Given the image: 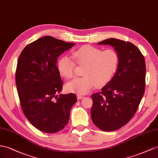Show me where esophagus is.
I'll list each match as a JSON object with an SVG mask.
<instances>
[{
    "label": "esophagus",
    "instance_id": "34e87169",
    "mask_svg": "<svg viewBox=\"0 0 158 158\" xmlns=\"http://www.w3.org/2000/svg\"><path fill=\"white\" fill-rule=\"evenodd\" d=\"M77 99H82L84 98V96H83V95H79V94L77 95Z\"/></svg>",
    "mask_w": 158,
    "mask_h": 158
}]
</instances>
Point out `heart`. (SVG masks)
<instances>
[{
    "instance_id": "b5f03b06",
    "label": "heart",
    "mask_w": 158,
    "mask_h": 158,
    "mask_svg": "<svg viewBox=\"0 0 158 158\" xmlns=\"http://www.w3.org/2000/svg\"><path fill=\"white\" fill-rule=\"evenodd\" d=\"M72 56L79 65H85V77L75 78L66 85L69 92L78 94H86L95 85L99 87L106 85L114 76L119 63V56L115 50L103 51L91 45H84L73 51ZM74 60L67 55L59 59L58 71L64 78L71 79L75 76Z\"/></svg>"
}]
</instances>
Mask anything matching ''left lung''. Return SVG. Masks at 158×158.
Here are the masks:
<instances>
[{
	"mask_svg": "<svg viewBox=\"0 0 158 158\" xmlns=\"http://www.w3.org/2000/svg\"><path fill=\"white\" fill-rule=\"evenodd\" d=\"M114 48L119 56L118 70L102 92L93 94L91 115L100 129L113 131L127 123L135 115L145 87V62L131 43L107 39L98 43Z\"/></svg>",
	"mask_w": 158,
	"mask_h": 158,
	"instance_id": "left-lung-1",
	"label": "left lung"
}]
</instances>
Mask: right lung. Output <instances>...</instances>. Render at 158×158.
Instances as JSON below:
<instances>
[{
	"label": "right lung",
	"instance_id": "1",
	"mask_svg": "<svg viewBox=\"0 0 158 158\" xmlns=\"http://www.w3.org/2000/svg\"><path fill=\"white\" fill-rule=\"evenodd\" d=\"M74 45L44 36L28 44L19 57L16 85L22 110L31 123L41 131L53 133L63 129L77 101L74 94L56 95L63 84L57 59Z\"/></svg>",
	"mask_w": 158,
	"mask_h": 158
}]
</instances>
